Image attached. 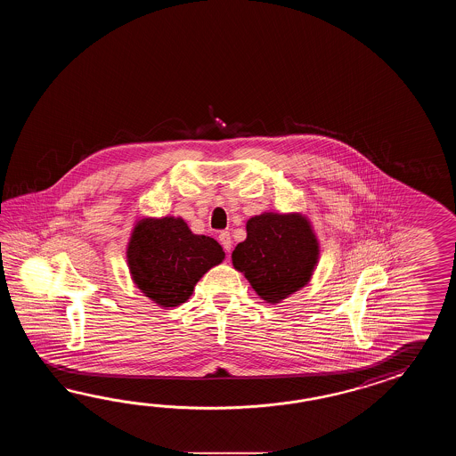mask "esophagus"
Segmentation results:
<instances>
[{
	"label": "esophagus",
	"mask_w": 456,
	"mask_h": 456,
	"mask_svg": "<svg viewBox=\"0 0 456 456\" xmlns=\"http://www.w3.org/2000/svg\"><path fill=\"white\" fill-rule=\"evenodd\" d=\"M218 240H220V242H222V246H224V251H226V252L232 251V236H230V232H220V234H218Z\"/></svg>",
	"instance_id": "obj_1"
}]
</instances>
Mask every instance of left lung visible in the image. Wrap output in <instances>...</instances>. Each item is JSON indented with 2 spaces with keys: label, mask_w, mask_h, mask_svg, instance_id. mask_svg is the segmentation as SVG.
I'll return each mask as SVG.
<instances>
[{
  "label": "left lung",
  "mask_w": 456,
  "mask_h": 456,
  "mask_svg": "<svg viewBox=\"0 0 456 456\" xmlns=\"http://www.w3.org/2000/svg\"><path fill=\"white\" fill-rule=\"evenodd\" d=\"M246 232L232 251V265L262 300L281 303L311 281L320 242L305 215L264 212L248 220Z\"/></svg>",
  "instance_id": "8db88e82"
}]
</instances>
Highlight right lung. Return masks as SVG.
<instances>
[{
	"instance_id": "1",
	"label": "right lung",
	"mask_w": 456,
	"mask_h": 456,
	"mask_svg": "<svg viewBox=\"0 0 456 456\" xmlns=\"http://www.w3.org/2000/svg\"><path fill=\"white\" fill-rule=\"evenodd\" d=\"M224 259V248L194 234L181 216L138 220L126 244L136 289L166 310L189 300L197 281Z\"/></svg>"
}]
</instances>
